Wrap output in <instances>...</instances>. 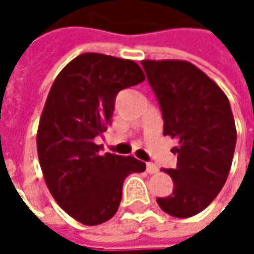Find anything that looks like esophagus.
Masks as SVG:
<instances>
[{
	"label": "esophagus",
	"mask_w": 254,
	"mask_h": 254,
	"mask_svg": "<svg viewBox=\"0 0 254 254\" xmlns=\"http://www.w3.org/2000/svg\"><path fill=\"white\" fill-rule=\"evenodd\" d=\"M157 171H159L157 165H154V163H147V172H148V174H156Z\"/></svg>",
	"instance_id": "obj_1"
}]
</instances>
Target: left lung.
<instances>
[{"mask_svg":"<svg viewBox=\"0 0 254 254\" xmlns=\"http://www.w3.org/2000/svg\"><path fill=\"white\" fill-rule=\"evenodd\" d=\"M163 118V135L177 139L175 169H163L174 192L157 198L163 212L191 218L204 210L228 178L237 130L224 91L184 60H142Z\"/></svg>","mask_w":254,"mask_h":254,"instance_id":"left-lung-1","label":"left lung"}]
</instances>
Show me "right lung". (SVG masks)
Listing matches in <instances>:
<instances>
[{
    "instance_id": "obj_1",
    "label": "right lung",
    "mask_w": 254,
    "mask_h": 254,
    "mask_svg": "<svg viewBox=\"0 0 254 254\" xmlns=\"http://www.w3.org/2000/svg\"><path fill=\"white\" fill-rule=\"evenodd\" d=\"M144 79L132 60L85 53L50 89L36 133L39 165L54 200L83 225L112 219L125 178L145 171V163L132 156H101V145L94 142L112 121L119 91Z\"/></svg>"
}]
</instances>
